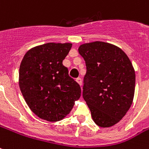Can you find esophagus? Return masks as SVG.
Segmentation results:
<instances>
[{"label":"esophagus","instance_id":"34e87169","mask_svg":"<svg viewBox=\"0 0 149 149\" xmlns=\"http://www.w3.org/2000/svg\"><path fill=\"white\" fill-rule=\"evenodd\" d=\"M76 81L79 84V85L80 86V87L82 86V79H80V78H77V79H76Z\"/></svg>","mask_w":149,"mask_h":149}]
</instances>
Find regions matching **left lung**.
Here are the masks:
<instances>
[{"mask_svg": "<svg viewBox=\"0 0 149 149\" xmlns=\"http://www.w3.org/2000/svg\"><path fill=\"white\" fill-rule=\"evenodd\" d=\"M78 51L87 66L83 97L94 122L101 127H112L122 120L133 102L132 63L121 48L105 42L81 44Z\"/></svg>", "mask_w": 149, "mask_h": 149, "instance_id": "8db88e82", "label": "left lung"}]
</instances>
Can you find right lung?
<instances>
[{
    "label": "right lung",
    "instance_id": "obj_1",
    "mask_svg": "<svg viewBox=\"0 0 149 149\" xmlns=\"http://www.w3.org/2000/svg\"><path fill=\"white\" fill-rule=\"evenodd\" d=\"M71 47L70 43H47L29 50L22 60L19 87L29 109L42 120H62L80 97L79 85L62 64Z\"/></svg>",
    "mask_w": 149,
    "mask_h": 149
}]
</instances>
